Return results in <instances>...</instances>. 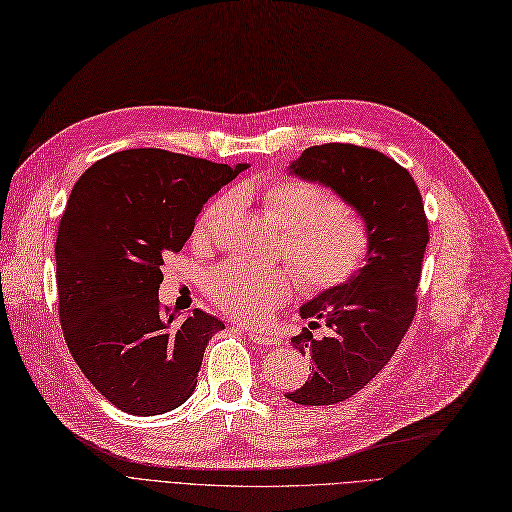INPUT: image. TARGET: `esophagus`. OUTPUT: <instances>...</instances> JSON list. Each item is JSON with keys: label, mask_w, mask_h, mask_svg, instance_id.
<instances>
[{"label": "esophagus", "mask_w": 512, "mask_h": 512, "mask_svg": "<svg viewBox=\"0 0 512 512\" xmlns=\"http://www.w3.org/2000/svg\"><path fill=\"white\" fill-rule=\"evenodd\" d=\"M246 335L251 337V342L255 344H266V346H276L280 344V337L274 333H266V331H259V329H246Z\"/></svg>", "instance_id": "34e87169"}]
</instances>
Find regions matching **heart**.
<instances>
[{"label": "heart", "mask_w": 512, "mask_h": 512, "mask_svg": "<svg viewBox=\"0 0 512 512\" xmlns=\"http://www.w3.org/2000/svg\"><path fill=\"white\" fill-rule=\"evenodd\" d=\"M261 202L287 232L285 257L306 289L314 293L337 289L361 270L369 251V227L329 189L306 179H278L263 189ZM236 204V194L208 204L196 223L194 240L202 244L219 240ZM208 293L221 310L253 323L291 297L293 276L280 268L261 270L230 261L208 276Z\"/></svg>", "instance_id": "1"}]
</instances>
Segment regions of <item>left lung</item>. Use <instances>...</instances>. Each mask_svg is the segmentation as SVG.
Returning a JSON list of instances; mask_svg holds the SVG:
<instances>
[{
    "label": "left lung",
    "instance_id": "8db88e82",
    "mask_svg": "<svg viewBox=\"0 0 512 512\" xmlns=\"http://www.w3.org/2000/svg\"><path fill=\"white\" fill-rule=\"evenodd\" d=\"M287 173L329 187L369 227L365 266L342 287L306 301L299 316L310 323L291 337V346L310 356L312 373L285 396L297 405H335L365 388L405 337L418 306L428 221L413 177L377 149L314 145ZM320 324L327 338L311 335Z\"/></svg>",
    "mask_w": 512,
    "mask_h": 512
}]
</instances>
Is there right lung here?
Instances as JSON below:
<instances>
[{
  "label": "right lung",
  "mask_w": 512,
  "mask_h": 512,
  "mask_svg": "<svg viewBox=\"0 0 512 512\" xmlns=\"http://www.w3.org/2000/svg\"><path fill=\"white\" fill-rule=\"evenodd\" d=\"M249 164L166 149H126L73 185L56 236L59 316L73 361L109 403L132 415L173 411L192 396L219 318L160 310L168 253H179L202 206Z\"/></svg>",
  "instance_id": "add662e5"
}]
</instances>
